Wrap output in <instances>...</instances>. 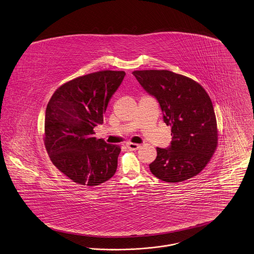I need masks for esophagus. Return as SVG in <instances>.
Listing matches in <instances>:
<instances>
[{"label": "esophagus", "mask_w": 254, "mask_h": 254, "mask_svg": "<svg viewBox=\"0 0 254 254\" xmlns=\"http://www.w3.org/2000/svg\"><path fill=\"white\" fill-rule=\"evenodd\" d=\"M127 147L128 148V149H130V150H136V149H138L140 148V145L135 144V143H128V144L127 145Z\"/></svg>", "instance_id": "34e87169"}]
</instances>
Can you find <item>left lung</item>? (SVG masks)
<instances>
[{"label": "left lung", "instance_id": "obj_1", "mask_svg": "<svg viewBox=\"0 0 254 254\" xmlns=\"http://www.w3.org/2000/svg\"><path fill=\"white\" fill-rule=\"evenodd\" d=\"M132 74L172 127L171 145L157 148L149 164L153 176L166 182H181L199 174L218 145L217 121L211 99L203 87L185 75L167 70H143Z\"/></svg>", "mask_w": 254, "mask_h": 254}]
</instances>
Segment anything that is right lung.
<instances>
[{"label":"right lung","instance_id":"right-lung-1","mask_svg":"<svg viewBox=\"0 0 254 254\" xmlns=\"http://www.w3.org/2000/svg\"><path fill=\"white\" fill-rule=\"evenodd\" d=\"M125 75L106 70L78 76L58 88L47 105V152L76 184L97 186L116 173L121 148L94 137V127L104 123L107 105Z\"/></svg>","mask_w":254,"mask_h":254}]
</instances>
